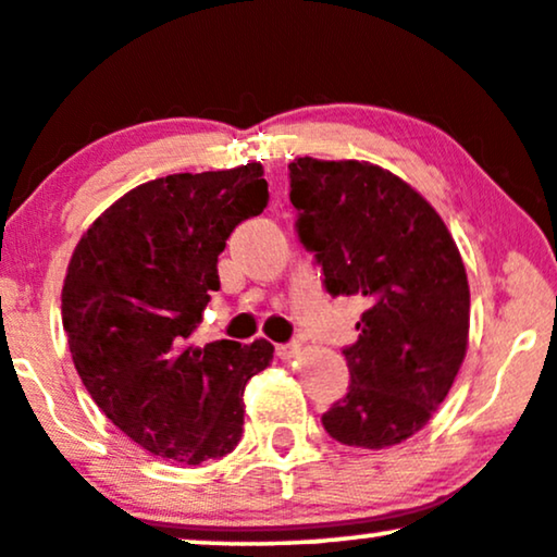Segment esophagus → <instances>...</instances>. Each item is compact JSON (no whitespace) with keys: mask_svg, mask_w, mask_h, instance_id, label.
Listing matches in <instances>:
<instances>
[{"mask_svg":"<svg viewBox=\"0 0 557 557\" xmlns=\"http://www.w3.org/2000/svg\"><path fill=\"white\" fill-rule=\"evenodd\" d=\"M299 351H301V343H278L276 346V356L281 361H289V359H294V356H299Z\"/></svg>","mask_w":557,"mask_h":557,"instance_id":"obj_1","label":"esophagus"}]
</instances>
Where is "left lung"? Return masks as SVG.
Segmentation results:
<instances>
[{"instance_id": "obj_1", "label": "left lung", "mask_w": 557, "mask_h": 557, "mask_svg": "<svg viewBox=\"0 0 557 557\" xmlns=\"http://www.w3.org/2000/svg\"><path fill=\"white\" fill-rule=\"evenodd\" d=\"M301 245L325 289L363 301L343 348L351 384L322 416L335 442L384 449L410 438L449 395L468 354L470 286L444 219L403 177L372 162H289Z\"/></svg>"}]
</instances>
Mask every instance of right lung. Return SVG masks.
<instances>
[{"label": "right lung", "instance_id": "right-lung-1", "mask_svg": "<svg viewBox=\"0 0 557 557\" xmlns=\"http://www.w3.org/2000/svg\"><path fill=\"white\" fill-rule=\"evenodd\" d=\"M268 203L263 164L136 185L89 224L69 260L61 320L98 408L160 459L201 465L235 449L245 384L273 346L190 335L219 292V252Z\"/></svg>", "mask_w": 557, "mask_h": 557}]
</instances>
